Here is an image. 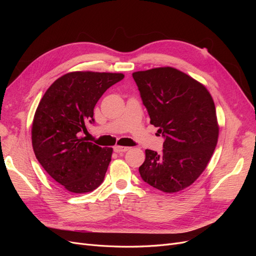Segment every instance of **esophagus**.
Returning a JSON list of instances; mask_svg holds the SVG:
<instances>
[{
    "mask_svg": "<svg viewBox=\"0 0 256 256\" xmlns=\"http://www.w3.org/2000/svg\"><path fill=\"white\" fill-rule=\"evenodd\" d=\"M129 150H130V147H126V146H118V145L114 146V152H125Z\"/></svg>",
    "mask_w": 256,
    "mask_h": 256,
    "instance_id": "34e87169",
    "label": "esophagus"
}]
</instances>
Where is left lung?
Returning <instances> with one entry per match:
<instances>
[{
  "mask_svg": "<svg viewBox=\"0 0 256 256\" xmlns=\"http://www.w3.org/2000/svg\"><path fill=\"white\" fill-rule=\"evenodd\" d=\"M150 124L164 136L161 154L145 150L142 180L166 193L194 182L216 148L219 125L212 95L202 83L173 67L132 74Z\"/></svg>",
  "mask_w": 256,
  "mask_h": 256,
  "instance_id": "left-lung-1",
  "label": "left lung"
}]
</instances>
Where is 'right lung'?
Here are the masks:
<instances>
[{"label": "right lung", "mask_w": 256, "mask_h": 256, "mask_svg": "<svg viewBox=\"0 0 256 256\" xmlns=\"http://www.w3.org/2000/svg\"><path fill=\"white\" fill-rule=\"evenodd\" d=\"M122 74L74 72L60 76L44 92L32 125L35 156L54 180L74 193L102 184L112 147H100L80 136L94 122V108Z\"/></svg>", "instance_id": "right-lung-1"}]
</instances>
